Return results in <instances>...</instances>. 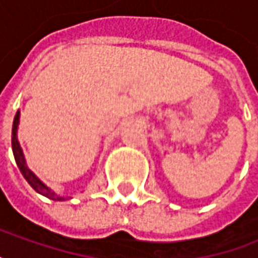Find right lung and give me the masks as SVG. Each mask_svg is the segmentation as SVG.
<instances>
[{"label":"right lung","instance_id":"1","mask_svg":"<svg viewBox=\"0 0 258 258\" xmlns=\"http://www.w3.org/2000/svg\"><path fill=\"white\" fill-rule=\"evenodd\" d=\"M19 119H20V111L16 113V117H14V122H13V134H11V145H13V154H14V158H16V162H17V165H19L20 171L23 174V177L27 180V183L30 184V186L37 191V193H40V195H43L46 198H49V199L52 200H63V198H60V196H56L55 195V191H52L50 188H47V187L34 175V174L27 168V165H26V161H24V155H23V151L20 148L19 145V141H17V127H19Z\"/></svg>","mask_w":258,"mask_h":258}]
</instances>
